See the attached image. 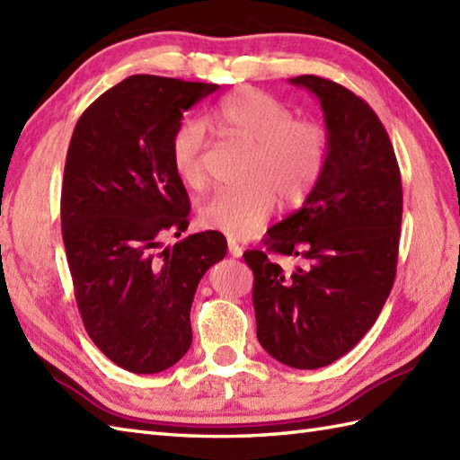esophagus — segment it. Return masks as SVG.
<instances>
[{
    "label": "esophagus",
    "instance_id": "1",
    "mask_svg": "<svg viewBox=\"0 0 460 460\" xmlns=\"http://www.w3.org/2000/svg\"><path fill=\"white\" fill-rule=\"evenodd\" d=\"M227 247H229V254L234 256V259H239V256L243 254V247L234 239H227Z\"/></svg>",
    "mask_w": 460,
    "mask_h": 460
}]
</instances>
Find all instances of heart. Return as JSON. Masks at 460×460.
I'll use <instances>...</instances> for the list:
<instances>
[{
    "mask_svg": "<svg viewBox=\"0 0 460 460\" xmlns=\"http://www.w3.org/2000/svg\"><path fill=\"white\" fill-rule=\"evenodd\" d=\"M208 121L219 133L251 145L247 178L241 188H221L199 208L201 226L244 239L270 217L279 196L297 204L322 178L329 138L315 121L294 119L290 108L256 88H237L211 108ZM204 121H181L170 138V158L181 181H204Z\"/></svg>",
    "mask_w": 460,
    "mask_h": 460,
    "instance_id": "heart-1",
    "label": "heart"
}]
</instances>
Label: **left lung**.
<instances>
[{"label": "left lung", "instance_id": "8db88e82", "mask_svg": "<svg viewBox=\"0 0 460 460\" xmlns=\"http://www.w3.org/2000/svg\"><path fill=\"white\" fill-rule=\"evenodd\" d=\"M322 103L327 164L304 206L247 251L256 337L282 365L322 368L375 325L396 279L402 178L390 137L358 95L325 78H290ZM279 255L303 264L284 271Z\"/></svg>", "mask_w": 460, "mask_h": 460}]
</instances>
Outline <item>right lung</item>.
<instances>
[{
	"instance_id": "right-lung-1",
	"label": "right lung",
	"mask_w": 460,
	"mask_h": 460,
	"mask_svg": "<svg viewBox=\"0 0 460 460\" xmlns=\"http://www.w3.org/2000/svg\"><path fill=\"white\" fill-rule=\"evenodd\" d=\"M217 84L125 78L82 113L64 164L60 219L74 296L90 339L135 375L163 372L191 345L201 276L227 252L219 231L160 249L188 229L190 199L170 138Z\"/></svg>"
}]
</instances>
